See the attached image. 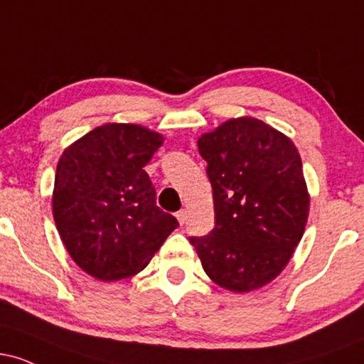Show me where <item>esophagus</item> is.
Listing matches in <instances>:
<instances>
[{
  "mask_svg": "<svg viewBox=\"0 0 364 364\" xmlns=\"http://www.w3.org/2000/svg\"><path fill=\"white\" fill-rule=\"evenodd\" d=\"M176 217H178L179 224H185V223H186V217H188V214H186L185 208H183V210H179L178 214H176Z\"/></svg>",
  "mask_w": 364,
  "mask_h": 364,
  "instance_id": "34e87169",
  "label": "esophagus"
}]
</instances>
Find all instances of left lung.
Wrapping results in <instances>:
<instances>
[{
  "mask_svg": "<svg viewBox=\"0 0 364 364\" xmlns=\"http://www.w3.org/2000/svg\"><path fill=\"white\" fill-rule=\"evenodd\" d=\"M215 228L191 236L217 286L248 292L274 281L301 241L310 210L294 144L260 119H229L198 140Z\"/></svg>",
  "mask_w": 364,
  "mask_h": 364,
  "instance_id": "1",
  "label": "left lung"
}]
</instances>
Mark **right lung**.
<instances>
[{
  "label": "right lung",
  "instance_id": "right-lung-1",
  "mask_svg": "<svg viewBox=\"0 0 364 364\" xmlns=\"http://www.w3.org/2000/svg\"><path fill=\"white\" fill-rule=\"evenodd\" d=\"M162 141L139 124L107 123L70 145L58 162L54 223L73 262L99 281L139 274L179 225L157 207L144 169Z\"/></svg>",
  "mask_w": 364,
  "mask_h": 364
}]
</instances>
